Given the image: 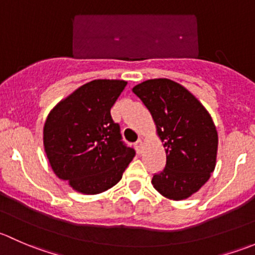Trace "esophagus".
Segmentation results:
<instances>
[{
    "label": "esophagus",
    "instance_id": "obj_1",
    "mask_svg": "<svg viewBox=\"0 0 255 255\" xmlns=\"http://www.w3.org/2000/svg\"><path fill=\"white\" fill-rule=\"evenodd\" d=\"M134 148H135V150H137L138 154L142 153V150H143V142H142V140L138 139L137 142L134 143Z\"/></svg>",
    "mask_w": 255,
    "mask_h": 255
}]
</instances>
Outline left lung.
Segmentation results:
<instances>
[{"label":"left lung","instance_id":"8db88e82","mask_svg":"<svg viewBox=\"0 0 255 255\" xmlns=\"http://www.w3.org/2000/svg\"><path fill=\"white\" fill-rule=\"evenodd\" d=\"M132 91L150 112L165 148V168L151 179L154 189L174 201L187 199L215 170L218 134L212 117L189 90L173 80H146Z\"/></svg>","mask_w":255,"mask_h":255}]
</instances>
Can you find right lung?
Returning a JSON list of instances; mask_svg holds the SVG:
<instances>
[{"label": "right lung", "mask_w": 255, "mask_h": 255, "mask_svg": "<svg viewBox=\"0 0 255 255\" xmlns=\"http://www.w3.org/2000/svg\"><path fill=\"white\" fill-rule=\"evenodd\" d=\"M125 80H94L61 100L43 128V143L55 175L75 191L96 195L115 186L135 155L121 140L111 107Z\"/></svg>", "instance_id": "right-lung-1"}]
</instances>
